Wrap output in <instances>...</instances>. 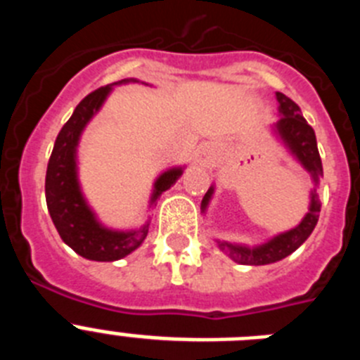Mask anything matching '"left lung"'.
<instances>
[{
    "label": "left lung",
    "instance_id": "obj_1",
    "mask_svg": "<svg viewBox=\"0 0 360 360\" xmlns=\"http://www.w3.org/2000/svg\"><path fill=\"white\" fill-rule=\"evenodd\" d=\"M276 101H278L279 119L270 126V133L310 176V203H308L307 214L295 227L279 232L276 236L269 238L259 245H254V247L214 238L218 249L240 265H270V263L281 262L308 240L311 231L316 229L317 219H319L321 202L317 187H319V180L323 176V164H321L319 151H317L316 133L311 126H308L304 117L301 115V110L292 98L283 95L281 91H276ZM214 189L216 187L212 184L203 196L202 207H200L202 214H207L209 203L214 196Z\"/></svg>",
    "mask_w": 360,
    "mask_h": 360
}]
</instances>
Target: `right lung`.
<instances>
[{
  "instance_id": "1",
  "label": "right lung",
  "mask_w": 360,
  "mask_h": 360,
  "mask_svg": "<svg viewBox=\"0 0 360 360\" xmlns=\"http://www.w3.org/2000/svg\"><path fill=\"white\" fill-rule=\"evenodd\" d=\"M141 82L139 79H122L113 84L103 86L84 97L73 110L68 122L63 126L53 144L52 157L46 169L44 195L49 205L50 218L56 225L61 240L79 256L91 262H117L129 256L144 243L151 225V216L139 227L113 229L98 219L97 212L82 193L79 180V144L86 126L91 122L115 86ZM148 84V82H142ZM149 86V84H148ZM186 165H174L162 171L153 182L151 195L148 200V211L157 205L162 193L173 187L182 176Z\"/></svg>"
}]
</instances>
